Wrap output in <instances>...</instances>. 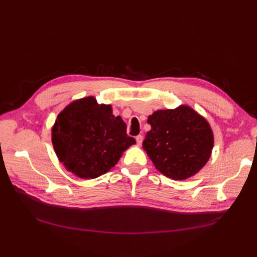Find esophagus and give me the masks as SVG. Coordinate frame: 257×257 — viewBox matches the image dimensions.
I'll list each match as a JSON object with an SVG mask.
<instances>
[{
	"instance_id": "34e87169",
	"label": "esophagus",
	"mask_w": 257,
	"mask_h": 257,
	"mask_svg": "<svg viewBox=\"0 0 257 257\" xmlns=\"http://www.w3.org/2000/svg\"><path fill=\"white\" fill-rule=\"evenodd\" d=\"M143 141H144V136L143 135H138L136 136V142H137V145L141 146L143 144Z\"/></svg>"
}]
</instances>
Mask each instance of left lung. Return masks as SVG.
Returning <instances> with one entry per match:
<instances>
[{
  "mask_svg": "<svg viewBox=\"0 0 257 257\" xmlns=\"http://www.w3.org/2000/svg\"><path fill=\"white\" fill-rule=\"evenodd\" d=\"M143 148L161 174L173 180L195 176L211 157L213 132L209 122L188 105L157 110Z\"/></svg>",
  "mask_w": 257,
  "mask_h": 257,
  "instance_id": "obj_1",
  "label": "left lung"
}]
</instances>
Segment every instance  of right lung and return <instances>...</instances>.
I'll list each match as a JSON object with an SVG mask.
<instances>
[{"mask_svg":"<svg viewBox=\"0 0 257 257\" xmlns=\"http://www.w3.org/2000/svg\"><path fill=\"white\" fill-rule=\"evenodd\" d=\"M59 161L82 179H95L119 162L136 141L126 134V124L112 114L111 105L94 96L76 99L59 114L51 130Z\"/></svg>","mask_w":257,"mask_h":257,"instance_id":"right-lung-1","label":"right lung"}]
</instances>
